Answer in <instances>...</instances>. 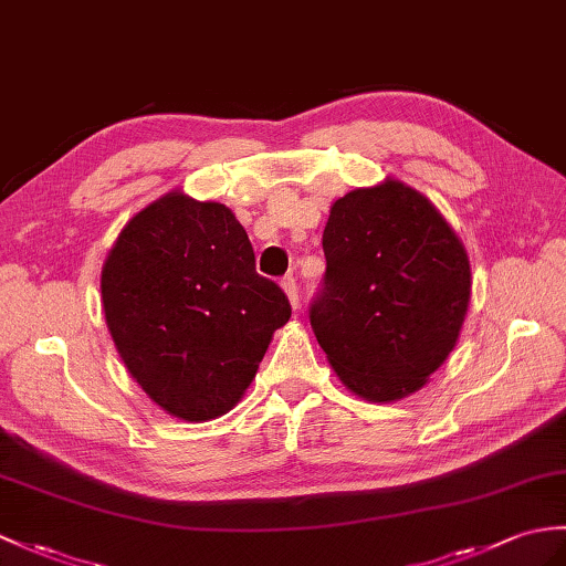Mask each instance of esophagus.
<instances>
[{"label":"esophagus","instance_id":"34e87169","mask_svg":"<svg viewBox=\"0 0 566 566\" xmlns=\"http://www.w3.org/2000/svg\"><path fill=\"white\" fill-rule=\"evenodd\" d=\"M282 289H284V294L289 298V304H292L294 308H298V286H296V280L294 277H284L282 280Z\"/></svg>","mask_w":566,"mask_h":566}]
</instances>
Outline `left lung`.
<instances>
[{
	"instance_id": "obj_1",
	"label": "left lung",
	"mask_w": 566,
	"mask_h": 566,
	"mask_svg": "<svg viewBox=\"0 0 566 566\" xmlns=\"http://www.w3.org/2000/svg\"><path fill=\"white\" fill-rule=\"evenodd\" d=\"M311 327L339 380L396 402L449 359L470 304V260L422 192L386 178L333 202Z\"/></svg>"
}]
</instances>
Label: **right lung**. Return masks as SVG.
Listing matches in <instances>:
<instances>
[{"label": "right lung", "mask_w": 566, "mask_h": 566, "mask_svg": "<svg viewBox=\"0 0 566 566\" xmlns=\"http://www.w3.org/2000/svg\"><path fill=\"white\" fill-rule=\"evenodd\" d=\"M105 325L137 386L170 417L227 415L292 306L255 272L231 209L170 190L125 223L101 270Z\"/></svg>", "instance_id": "add662e5"}]
</instances>
